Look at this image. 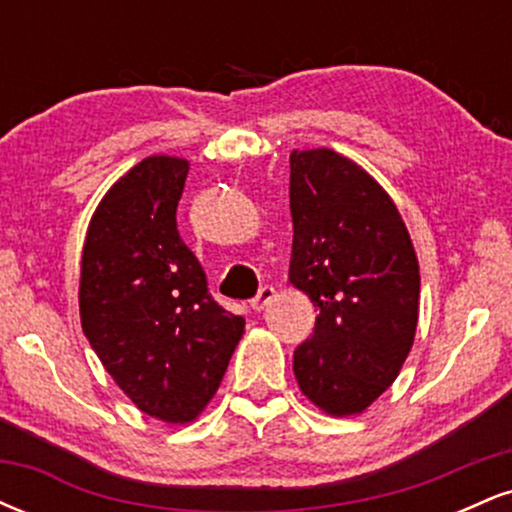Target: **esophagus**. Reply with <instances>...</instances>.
Listing matches in <instances>:
<instances>
[{"label": "esophagus", "mask_w": 512, "mask_h": 512, "mask_svg": "<svg viewBox=\"0 0 512 512\" xmlns=\"http://www.w3.org/2000/svg\"><path fill=\"white\" fill-rule=\"evenodd\" d=\"M272 298H274V286H260V291H257V296L252 298L250 305L255 310H262L264 305L272 301Z\"/></svg>", "instance_id": "obj_1"}]
</instances>
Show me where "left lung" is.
I'll list each match as a JSON object with an SVG mask.
<instances>
[{
    "mask_svg": "<svg viewBox=\"0 0 512 512\" xmlns=\"http://www.w3.org/2000/svg\"><path fill=\"white\" fill-rule=\"evenodd\" d=\"M289 195V279L320 313L293 351V373L322 411L361 414L414 344L419 260L395 202L349 158L293 151Z\"/></svg>",
    "mask_w": 512,
    "mask_h": 512,
    "instance_id": "1",
    "label": "left lung"
}]
</instances>
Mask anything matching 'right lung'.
Returning a JSON list of instances; mask_svg holds the SVG:
<instances>
[{"mask_svg":"<svg viewBox=\"0 0 512 512\" xmlns=\"http://www.w3.org/2000/svg\"><path fill=\"white\" fill-rule=\"evenodd\" d=\"M190 163L149 156L122 175L88 223L81 327L120 390L144 414L187 424L219 390L245 320L209 293L180 238Z\"/></svg>","mask_w":512,"mask_h":512,"instance_id":"obj_1","label":"right lung"}]
</instances>
